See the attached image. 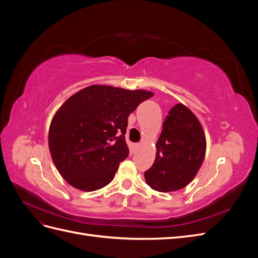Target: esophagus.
I'll use <instances>...</instances> for the list:
<instances>
[{
	"label": "esophagus",
	"instance_id": "obj_1",
	"mask_svg": "<svg viewBox=\"0 0 258 258\" xmlns=\"http://www.w3.org/2000/svg\"><path fill=\"white\" fill-rule=\"evenodd\" d=\"M139 146H140V144H136V145H135V147H139Z\"/></svg>",
	"mask_w": 258,
	"mask_h": 258
}]
</instances>
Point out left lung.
Wrapping results in <instances>:
<instances>
[{"label": "left lung", "instance_id": "left-lung-1", "mask_svg": "<svg viewBox=\"0 0 258 258\" xmlns=\"http://www.w3.org/2000/svg\"><path fill=\"white\" fill-rule=\"evenodd\" d=\"M146 184L157 191L181 189L197 174L206 154V136L197 117L182 103L169 111L157 143Z\"/></svg>", "mask_w": 258, "mask_h": 258}]
</instances>
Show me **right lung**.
<instances>
[{
  "label": "right lung",
  "instance_id": "obj_1",
  "mask_svg": "<svg viewBox=\"0 0 258 258\" xmlns=\"http://www.w3.org/2000/svg\"><path fill=\"white\" fill-rule=\"evenodd\" d=\"M151 97L146 90L93 85L69 98L53 116L48 134L51 158L62 177L85 191L111 183L128 156V117Z\"/></svg>",
  "mask_w": 258,
  "mask_h": 258
}]
</instances>
